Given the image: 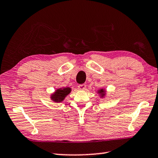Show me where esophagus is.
I'll return each instance as SVG.
<instances>
[{
  "mask_svg": "<svg viewBox=\"0 0 158 158\" xmlns=\"http://www.w3.org/2000/svg\"><path fill=\"white\" fill-rule=\"evenodd\" d=\"M86 88V85L85 84H80L78 85V89H81V90H84Z\"/></svg>",
  "mask_w": 158,
  "mask_h": 158,
  "instance_id": "obj_1",
  "label": "esophagus"
}]
</instances>
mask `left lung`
<instances>
[{
  "mask_svg": "<svg viewBox=\"0 0 158 158\" xmlns=\"http://www.w3.org/2000/svg\"><path fill=\"white\" fill-rule=\"evenodd\" d=\"M99 92H100V93H102V96H103V95H104L103 93V92H104V90H103V89H101V90L99 91Z\"/></svg>",
  "mask_w": 158,
  "mask_h": 158,
  "instance_id": "8db88e82",
  "label": "left lung"
}]
</instances>
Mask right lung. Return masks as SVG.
I'll return each mask as SVG.
<instances>
[{
    "mask_svg": "<svg viewBox=\"0 0 158 158\" xmlns=\"http://www.w3.org/2000/svg\"><path fill=\"white\" fill-rule=\"evenodd\" d=\"M70 88L58 89L55 92V93L52 96L51 98L55 102H61L64 100L65 97L70 93Z\"/></svg>",
    "mask_w": 158,
    "mask_h": 158,
    "instance_id": "add662e5",
    "label": "right lung"
}]
</instances>
